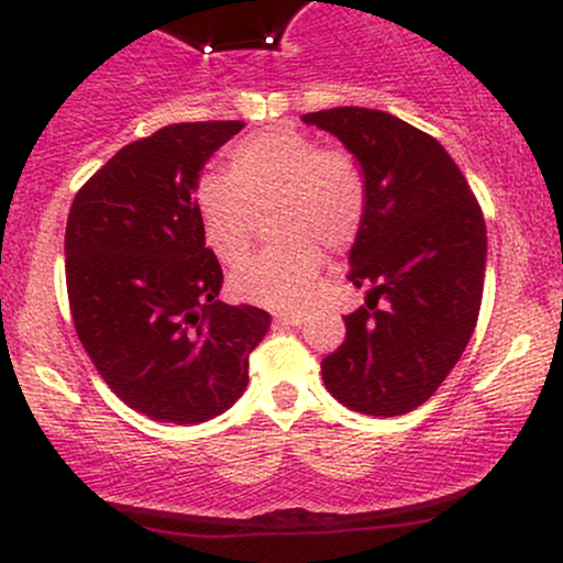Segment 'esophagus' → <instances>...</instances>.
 Masks as SVG:
<instances>
[{
    "label": "esophagus",
    "instance_id": "1",
    "mask_svg": "<svg viewBox=\"0 0 563 563\" xmlns=\"http://www.w3.org/2000/svg\"><path fill=\"white\" fill-rule=\"evenodd\" d=\"M303 309H280V312L275 314L277 322H283V325H301L303 322Z\"/></svg>",
    "mask_w": 563,
    "mask_h": 563
}]
</instances>
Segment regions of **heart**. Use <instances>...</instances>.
Wrapping results in <instances>:
<instances>
[{"label": "heart", "mask_w": 563, "mask_h": 563, "mask_svg": "<svg viewBox=\"0 0 563 563\" xmlns=\"http://www.w3.org/2000/svg\"><path fill=\"white\" fill-rule=\"evenodd\" d=\"M273 211L280 243L230 277L232 294L251 303L288 307L309 296L322 269V249H352L367 217V179L349 151L322 147L290 126L264 129L238 142L228 177L206 174L196 211L206 245L219 262L238 264L254 241L256 214Z\"/></svg>", "instance_id": "1"}]
</instances>
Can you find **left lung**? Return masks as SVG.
Listing matches in <instances>:
<instances>
[{
  "label": "left lung",
  "instance_id": "8db88e82",
  "mask_svg": "<svg viewBox=\"0 0 563 563\" xmlns=\"http://www.w3.org/2000/svg\"><path fill=\"white\" fill-rule=\"evenodd\" d=\"M363 166L365 228L349 251V280L367 286L346 314V339L322 360L325 389L365 416H405L461 360L482 307L487 228L474 192L439 142L371 108L301 115Z\"/></svg>",
  "mask_w": 563,
  "mask_h": 563
}]
</instances>
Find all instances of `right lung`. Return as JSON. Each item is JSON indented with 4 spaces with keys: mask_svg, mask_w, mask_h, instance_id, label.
Returning <instances> with one entry per match:
<instances>
[{
    "mask_svg": "<svg viewBox=\"0 0 563 563\" xmlns=\"http://www.w3.org/2000/svg\"><path fill=\"white\" fill-rule=\"evenodd\" d=\"M243 121L129 142L87 179L66 224L76 335L115 397L158 423H203L241 399L269 314L219 301L196 211L200 169Z\"/></svg>",
    "mask_w": 563,
    "mask_h": 563,
    "instance_id": "add662e5",
    "label": "right lung"
}]
</instances>
